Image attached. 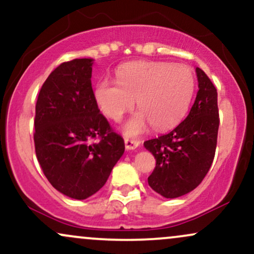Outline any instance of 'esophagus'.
<instances>
[{"mask_svg": "<svg viewBox=\"0 0 254 254\" xmlns=\"http://www.w3.org/2000/svg\"><path fill=\"white\" fill-rule=\"evenodd\" d=\"M125 146H126L127 150H135L136 147L140 146V141L135 139H125Z\"/></svg>", "mask_w": 254, "mask_h": 254, "instance_id": "obj_1", "label": "esophagus"}]
</instances>
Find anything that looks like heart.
<instances>
[{
    "instance_id": "b5f03b06",
    "label": "heart",
    "mask_w": 254,
    "mask_h": 254,
    "mask_svg": "<svg viewBox=\"0 0 254 254\" xmlns=\"http://www.w3.org/2000/svg\"><path fill=\"white\" fill-rule=\"evenodd\" d=\"M195 90V77L186 65L164 62H134L122 65L116 82L101 79L95 98L103 114L119 121L132 109L134 100L141 110L125 126V132L135 135L151 122L154 129L174 127L184 118Z\"/></svg>"
}]
</instances>
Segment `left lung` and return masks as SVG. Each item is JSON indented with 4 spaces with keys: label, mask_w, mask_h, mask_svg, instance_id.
I'll use <instances>...</instances> for the list:
<instances>
[{
    "label": "left lung",
    "mask_w": 254,
    "mask_h": 254,
    "mask_svg": "<svg viewBox=\"0 0 254 254\" xmlns=\"http://www.w3.org/2000/svg\"><path fill=\"white\" fill-rule=\"evenodd\" d=\"M198 91L189 114L174 130L144 142L156 158L148 186L166 198L192 191L209 171L215 156L220 118L217 91L196 67Z\"/></svg>",
    "instance_id": "1"
}]
</instances>
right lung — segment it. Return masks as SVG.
<instances>
[{
  "label": "right lung",
  "instance_id": "add662e5",
  "mask_svg": "<svg viewBox=\"0 0 254 254\" xmlns=\"http://www.w3.org/2000/svg\"><path fill=\"white\" fill-rule=\"evenodd\" d=\"M91 72L92 59L62 63L35 104L38 162L52 187L74 199L97 192L125 152L124 139L98 109Z\"/></svg>",
  "mask_w": 254,
  "mask_h": 254
}]
</instances>
